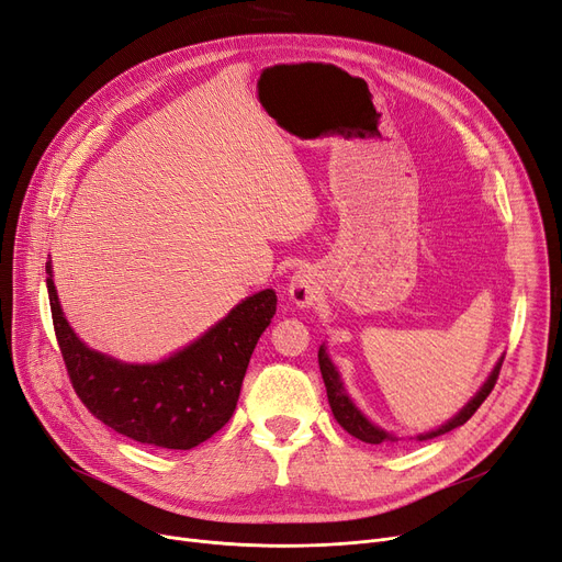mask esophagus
Wrapping results in <instances>:
<instances>
[{
    "mask_svg": "<svg viewBox=\"0 0 562 562\" xmlns=\"http://www.w3.org/2000/svg\"><path fill=\"white\" fill-rule=\"evenodd\" d=\"M322 296V282L316 278L314 271L310 268H301L294 276H291L289 282V299L294 301L299 307H310Z\"/></svg>",
    "mask_w": 562,
    "mask_h": 562,
    "instance_id": "esophagus-1",
    "label": "esophagus"
}]
</instances>
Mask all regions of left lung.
Segmentation results:
<instances>
[{
    "instance_id": "obj_1",
    "label": "left lung",
    "mask_w": 562,
    "mask_h": 562,
    "mask_svg": "<svg viewBox=\"0 0 562 562\" xmlns=\"http://www.w3.org/2000/svg\"><path fill=\"white\" fill-rule=\"evenodd\" d=\"M501 364H503V356L498 358V362L494 364L492 374L486 376V381L482 383V387L477 390V393L471 397V402L463 406L454 418H450L446 425H441L438 429H431V431H425V434H418L416 438L418 441H429V438H436L441 434H448L457 427H461L463 423H467L473 413L480 408V404L490 397V393L496 385V379H498V372H501ZM319 370H322V376H324V383H326V393H328V404L333 408V416L335 420L345 427L351 436L360 438V441L364 443H372V446H387V443H397L400 436L390 434L381 427H376L372 420H368V416L353 404V400L349 397V393L345 390V383H341V376L335 368V362L330 360V356L326 353V345L319 347Z\"/></svg>"
}]
</instances>
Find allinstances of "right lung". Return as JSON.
I'll return each instance as SVG.
<instances>
[{"mask_svg": "<svg viewBox=\"0 0 562 562\" xmlns=\"http://www.w3.org/2000/svg\"><path fill=\"white\" fill-rule=\"evenodd\" d=\"M45 273L70 383L95 418L137 443L167 450H190L227 425L257 339L276 314L273 289L240 301L181 351L137 364L89 349L61 312L53 261Z\"/></svg>", "mask_w": 562, "mask_h": 562, "instance_id": "1", "label": "right lung"}]
</instances>
